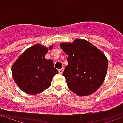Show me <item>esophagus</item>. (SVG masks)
I'll return each mask as SVG.
<instances>
[{"label":"esophagus","mask_w":123,"mask_h":123,"mask_svg":"<svg viewBox=\"0 0 123 123\" xmlns=\"http://www.w3.org/2000/svg\"><path fill=\"white\" fill-rule=\"evenodd\" d=\"M63 71H64L63 68H60V69H58V73H59L60 74H62V72H63Z\"/></svg>","instance_id":"34e87169"}]
</instances>
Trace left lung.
<instances>
[{
    "label": "left lung",
    "mask_w": 123,
    "mask_h": 123,
    "mask_svg": "<svg viewBox=\"0 0 123 123\" xmlns=\"http://www.w3.org/2000/svg\"><path fill=\"white\" fill-rule=\"evenodd\" d=\"M61 47L68 55V65L62 75L68 88L79 96H87L96 91L106 75L108 60L96 46L84 40L62 43Z\"/></svg>",
    "instance_id": "1"
}]
</instances>
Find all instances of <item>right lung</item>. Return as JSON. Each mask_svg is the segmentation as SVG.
<instances>
[{
	"label": "right lung",
	"mask_w": 123,
	"mask_h": 123,
	"mask_svg": "<svg viewBox=\"0 0 123 123\" xmlns=\"http://www.w3.org/2000/svg\"><path fill=\"white\" fill-rule=\"evenodd\" d=\"M47 52V48L36 44L25 51L14 63L12 77L24 92L35 95L43 92L58 73L52 61L45 58Z\"/></svg>",
	"instance_id": "1"
}]
</instances>
